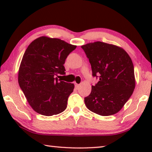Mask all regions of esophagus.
Here are the masks:
<instances>
[{
  "instance_id": "1",
  "label": "esophagus",
  "mask_w": 152,
  "mask_h": 152,
  "mask_svg": "<svg viewBox=\"0 0 152 152\" xmlns=\"http://www.w3.org/2000/svg\"><path fill=\"white\" fill-rule=\"evenodd\" d=\"M75 88H76L77 90L79 89V88H80V84L75 83Z\"/></svg>"
}]
</instances>
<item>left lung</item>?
I'll list each match as a JSON object with an SVG mask.
<instances>
[{
	"instance_id": "obj_1",
	"label": "left lung",
	"mask_w": 152,
	"mask_h": 152,
	"mask_svg": "<svg viewBox=\"0 0 152 152\" xmlns=\"http://www.w3.org/2000/svg\"><path fill=\"white\" fill-rule=\"evenodd\" d=\"M91 64L92 76L99 81L84 98L86 107L102 116L119 111L135 87L134 67L128 53L119 46L96 42L82 45Z\"/></svg>"
}]
</instances>
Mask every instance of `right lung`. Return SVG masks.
<instances>
[{
	"label": "right lung",
	"instance_id": "right-lung-1",
	"mask_svg": "<svg viewBox=\"0 0 152 152\" xmlns=\"http://www.w3.org/2000/svg\"><path fill=\"white\" fill-rule=\"evenodd\" d=\"M76 48L58 38L38 37L30 43L20 62L18 82L27 102L35 112L52 116L66 109L74 84L58 81L65 74L64 64Z\"/></svg>",
	"mask_w": 152,
	"mask_h": 152
}]
</instances>
